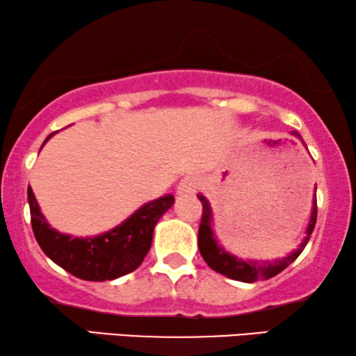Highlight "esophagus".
Wrapping results in <instances>:
<instances>
[{
	"mask_svg": "<svg viewBox=\"0 0 356 356\" xmlns=\"http://www.w3.org/2000/svg\"><path fill=\"white\" fill-rule=\"evenodd\" d=\"M199 187V179L197 177H184L177 186V194H192V192L197 191Z\"/></svg>",
	"mask_w": 356,
	"mask_h": 356,
	"instance_id": "34e87169",
	"label": "esophagus"
}]
</instances>
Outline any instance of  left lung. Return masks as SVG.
Masks as SVG:
<instances>
[{
  "label": "left lung",
  "instance_id": "left-lung-1",
  "mask_svg": "<svg viewBox=\"0 0 356 356\" xmlns=\"http://www.w3.org/2000/svg\"><path fill=\"white\" fill-rule=\"evenodd\" d=\"M293 136L300 137L298 132H292ZM302 139V137H300ZM199 200L202 202V219H200L199 225V250L205 264L216 270L220 275H225L232 280L238 282H247V284H252V282L262 280V278H272L285 270L290 264L297 259L298 255L302 254L303 248L307 247L308 241H310V235L314 232L315 224H316V195H314V209H312V217L310 224H308L307 229V237L295 252L290 255L284 257L282 260H275V262H247V260L237 259V257L230 255L229 252H225L219 243L213 238V230H212V211L211 205H209L207 199L204 195H197Z\"/></svg>",
  "mask_w": 356,
  "mask_h": 356
}]
</instances>
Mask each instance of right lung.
I'll return each mask as SVG.
<instances>
[{"mask_svg":"<svg viewBox=\"0 0 356 356\" xmlns=\"http://www.w3.org/2000/svg\"><path fill=\"white\" fill-rule=\"evenodd\" d=\"M28 202L34 237L42 252L71 275L89 282H106L127 275L143 264L151 248L154 227L172 207L174 195L165 194L147 202L115 229L88 238L71 237L51 229L31 187H28Z\"/></svg>","mask_w":356,"mask_h":356,"instance_id":"right-lung-1","label":"right lung"}]
</instances>
